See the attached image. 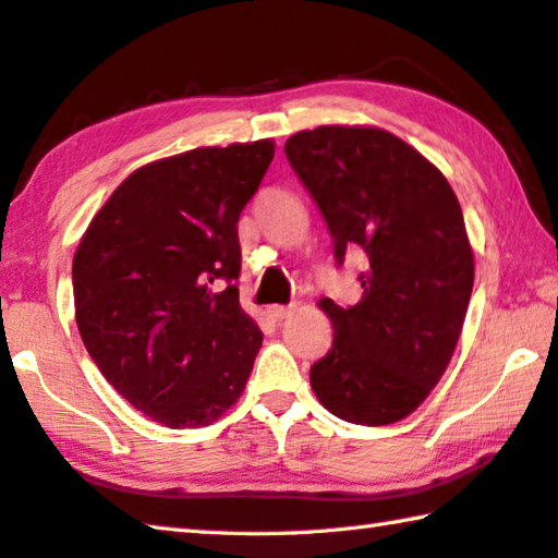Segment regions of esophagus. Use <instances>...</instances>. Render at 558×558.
Here are the masks:
<instances>
[{
  "instance_id": "obj_1",
  "label": "esophagus",
  "mask_w": 558,
  "mask_h": 558,
  "mask_svg": "<svg viewBox=\"0 0 558 558\" xmlns=\"http://www.w3.org/2000/svg\"><path fill=\"white\" fill-rule=\"evenodd\" d=\"M290 310L292 307H286V305H272V307H268V314H270V319L282 322L290 314Z\"/></svg>"
}]
</instances>
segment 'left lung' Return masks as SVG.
<instances>
[{"mask_svg": "<svg viewBox=\"0 0 558 558\" xmlns=\"http://www.w3.org/2000/svg\"><path fill=\"white\" fill-rule=\"evenodd\" d=\"M286 156L317 202L337 266L361 248L363 295L324 298L333 324L312 390L339 420L383 427L408 417L447 371L473 290L461 205L427 158L371 126L300 131Z\"/></svg>", "mask_w": 558, "mask_h": 558, "instance_id": "1", "label": "left lung"}]
</instances>
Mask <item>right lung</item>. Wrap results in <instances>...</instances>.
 I'll list each match as a JSON object with an SVG mask.
<instances>
[{"label": "right lung", "mask_w": 558, "mask_h": 558, "mask_svg": "<svg viewBox=\"0 0 558 558\" xmlns=\"http://www.w3.org/2000/svg\"><path fill=\"white\" fill-rule=\"evenodd\" d=\"M272 141L195 148L131 173L73 258L85 349L121 398L170 429L207 427L244 392L260 349L239 305V215Z\"/></svg>", "instance_id": "obj_1"}]
</instances>
